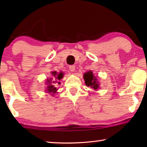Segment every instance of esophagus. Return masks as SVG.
<instances>
[{
	"label": "esophagus",
	"mask_w": 147,
	"mask_h": 147,
	"mask_svg": "<svg viewBox=\"0 0 147 147\" xmlns=\"http://www.w3.org/2000/svg\"><path fill=\"white\" fill-rule=\"evenodd\" d=\"M69 70L71 72H74L75 71V66L74 65H70L69 66Z\"/></svg>",
	"instance_id": "34e87169"
}]
</instances>
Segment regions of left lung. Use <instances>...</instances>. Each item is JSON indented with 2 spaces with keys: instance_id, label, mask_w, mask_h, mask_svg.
Segmentation results:
<instances>
[{
  "instance_id": "8db88e82",
  "label": "left lung",
  "mask_w": 147,
  "mask_h": 147,
  "mask_svg": "<svg viewBox=\"0 0 147 147\" xmlns=\"http://www.w3.org/2000/svg\"><path fill=\"white\" fill-rule=\"evenodd\" d=\"M84 78L87 86L91 87V88H93L94 90H97L99 88V82L97 80L96 76H94L91 71H89L84 74Z\"/></svg>"
}]
</instances>
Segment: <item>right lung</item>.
Segmentation results:
<instances>
[{"instance_id": "right-lung-1", "label": "right lung", "mask_w": 147, "mask_h": 147, "mask_svg": "<svg viewBox=\"0 0 147 147\" xmlns=\"http://www.w3.org/2000/svg\"><path fill=\"white\" fill-rule=\"evenodd\" d=\"M51 74L53 75V78H48L47 80V84H48V86H47L46 91H47V93H53L52 95H54L53 94L56 93L57 90H58L57 88H56V86H54V84H60L59 80L63 78V73H61V72L58 73L56 71H53L51 72Z\"/></svg>"}]
</instances>
